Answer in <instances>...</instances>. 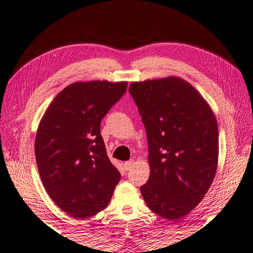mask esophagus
<instances>
[{
  "label": "esophagus",
  "instance_id": "34e87169",
  "mask_svg": "<svg viewBox=\"0 0 253 253\" xmlns=\"http://www.w3.org/2000/svg\"><path fill=\"white\" fill-rule=\"evenodd\" d=\"M133 164H134V160H129V161H126L125 163H124V169L128 171L131 167H133Z\"/></svg>",
  "mask_w": 253,
  "mask_h": 253
}]
</instances>
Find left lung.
Segmentation results:
<instances>
[{
  "label": "left lung",
  "mask_w": 253,
  "mask_h": 253,
  "mask_svg": "<svg viewBox=\"0 0 253 253\" xmlns=\"http://www.w3.org/2000/svg\"><path fill=\"white\" fill-rule=\"evenodd\" d=\"M148 143L150 178L141 187L147 207L173 220L189 214L213 182L218 127L202 94L177 76L133 82Z\"/></svg>",
  "instance_id": "8db88e82"
}]
</instances>
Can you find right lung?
<instances>
[{
  "label": "right lung",
  "mask_w": 253,
  "mask_h": 253,
  "mask_svg": "<svg viewBox=\"0 0 253 253\" xmlns=\"http://www.w3.org/2000/svg\"><path fill=\"white\" fill-rule=\"evenodd\" d=\"M127 82H75L62 90L40 120L35 153L47 194L74 218L108 206L119 171L107 155L100 124L123 97Z\"/></svg>",
  "instance_id": "right-lung-1"
}]
</instances>
